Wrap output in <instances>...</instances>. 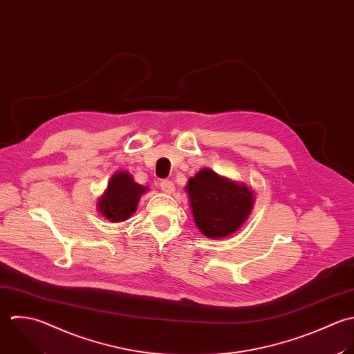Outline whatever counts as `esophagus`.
<instances>
[{
  "mask_svg": "<svg viewBox=\"0 0 354 354\" xmlns=\"http://www.w3.org/2000/svg\"><path fill=\"white\" fill-rule=\"evenodd\" d=\"M160 189H161L164 193H172V192L175 190V186H174V183H172L171 180L162 179V180L160 182Z\"/></svg>",
  "mask_w": 354,
  "mask_h": 354,
  "instance_id": "esophagus-1",
  "label": "esophagus"
}]
</instances>
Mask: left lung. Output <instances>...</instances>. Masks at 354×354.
<instances>
[{
    "label": "left lung",
    "mask_w": 354,
    "mask_h": 354,
    "mask_svg": "<svg viewBox=\"0 0 354 354\" xmlns=\"http://www.w3.org/2000/svg\"><path fill=\"white\" fill-rule=\"evenodd\" d=\"M194 222L209 239H222L234 233L252 209V192L211 169H201L189 180Z\"/></svg>",
    "instance_id": "obj_1"
}]
</instances>
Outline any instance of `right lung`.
<instances>
[{
	"label": "right lung",
	"instance_id": "right-lung-1",
	"mask_svg": "<svg viewBox=\"0 0 354 354\" xmlns=\"http://www.w3.org/2000/svg\"><path fill=\"white\" fill-rule=\"evenodd\" d=\"M147 189L135 183L128 172L115 174L104 196L99 201V209L104 218L111 222L128 219L136 209L140 194Z\"/></svg>",
	"mask_w": 354,
	"mask_h": 354
}]
</instances>
